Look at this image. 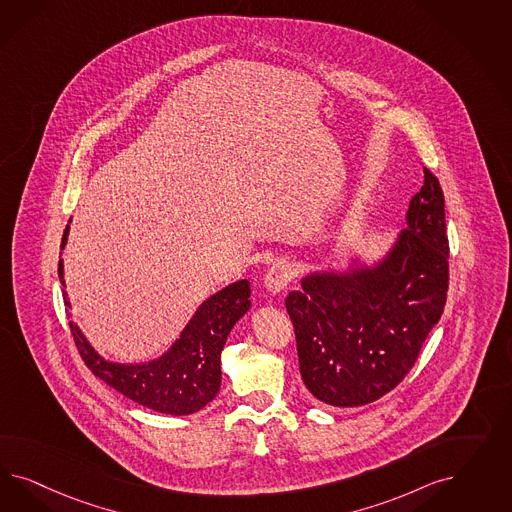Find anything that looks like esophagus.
Here are the masks:
<instances>
[{
  "label": "esophagus",
  "instance_id": "esophagus-1",
  "mask_svg": "<svg viewBox=\"0 0 512 512\" xmlns=\"http://www.w3.org/2000/svg\"><path fill=\"white\" fill-rule=\"evenodd\" d=\"M293 278H295V272H293L291 264L278 259V261L270 264V268L266 270L264 285H266V289L270 293H279V291H283L293 281Z\"/></svg>",
  "mask_w": 512,
  "mask_h": 512
}]
</instances>
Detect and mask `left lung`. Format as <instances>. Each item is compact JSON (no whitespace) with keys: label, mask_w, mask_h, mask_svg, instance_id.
<instances>
[{"label":"left lung","mask_w":512,"mask_h":512,"mask_svg":"<svg viewBox=\"0 0 512 512\" xmlns=\"http://www.w3.org/2000/svg\"><path fill=\"white\" fill-rule=\"evenodd\" d=\"M407 225L372 270L310 276L285 298L300 375L317 400L334 407L379 400L402 383L441 319L449 291L445 197L426 167Z\"/></svg>","instance_id":"left-lung-1"}]
</instances>
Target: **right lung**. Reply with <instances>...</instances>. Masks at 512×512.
Returning a JSON list of instances; mask_svg holds the SVG:
<instances>
[{"mask_svg": "<svg viewBox=\"0 0 512 512\" xmlns=\"http://www.w3.org/2000/svg\"><path fill=\"white\" fill-rule=\"evenodd\" d=\"M67 233L69 225L63 231L62 249ZM58 276L63 283L62 259L58 263ZM249 295V281L242 279L208 298L171 351L159 360L140 366H122L103 360L73 321H69V328L80 357L95 377L129 400L157 413L189 415L216 398L221 385V349L234 323L249 310ZM63 300L69 308V300Z\"/></svg>", "mask_w": 512, "mask_h": 512, "instance_id": "add662e5", "label": "right lung"}]
</instances>
